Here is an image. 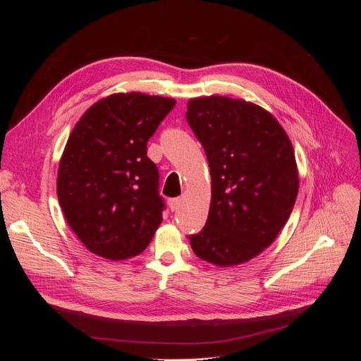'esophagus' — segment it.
Masks as SVG:
<instances>
[{
    "label": "esophagus",
    "instance_id": "obj_1",
    "mask_svg": "<svg viewBox=\"0 0 361 361\" xmlns=\"http://www.w3.org/2000/svg\"><path fill=\"white\" fill-rule=\"evenodd\" d=\"M179 206H180V199L179 197L169 199V207H170L171 212H176L179 209Z\"/></svg>",
    "mask_w": 361,
    "mask_h": 361
}]
</instances>
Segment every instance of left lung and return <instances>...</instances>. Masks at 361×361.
<instances>
[{"instance_id":"obj_1","label":"left lung","mask_w":361,"mask_h":361,"mask_svg":"<svg viewBox=\"0 0 361 361\" xmlns=\"http://www.w3.org/2000/svg\"><path fill=\"white\" fill-rule=\"evenodd\" d=\"M187 120L211 170V206L191 235L195 256L216 267L245 264L285 227L298 194L286 130L265 108L227 96L192 97Z\"/></svg>"}]
</instances>
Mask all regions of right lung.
<instances>
[{
    "mask_svg": "<svg viewBox=\"0 0 361 361\" xmlns=\"http://www.w3.org/2000/svg\"><path fill=\"white\" fill-rule=\"evenodd\" d=\"M174 104L173 97L114 93L75 125L60 159L57 195L68 224L92 253L125 260L154 238L164 202L147 141Z\"/></svg>",
    "mask_w": 361,
    "mask_h": 361,
    "instance_id": "1",
    "label": "right lung"
}]
</instances>
